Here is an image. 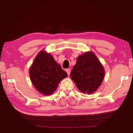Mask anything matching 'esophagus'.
<instances>
[{
	"mask_svg": "<svg viewBox=\"0 0 133 133\" xmlns=\"http://www.w3.org/2000/svg\"><path fill=\"white\" fill-rule=\"evenodd\" d=\"M66 73H67L68 75H69L70 74V69H66Z\"/></svg>",
	"mask_w": 133,
	"mask_h": 133,
	"instance_id": "obj_1",
	"label": "esophagus"
}]
</instances>
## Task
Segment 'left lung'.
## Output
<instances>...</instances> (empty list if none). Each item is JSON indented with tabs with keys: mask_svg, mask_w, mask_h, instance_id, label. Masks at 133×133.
I'll use <instances>...</instances> for the list:
<instances>
[{
	"mask_svg": "<svg viewBox=\"0 0 133 133\" xmlns=\"http://www.w3.org/2000/svg\"><path fill=\"white\" fill-rule=\"evenodd\" d=\"M105 70L92 51H86L77 57L76 63L70 72V78L78 90L88 95L94 93L101 85Z\"/></svg>",
	"mask_w": 133,
	"mask_h": 133,
	"instance_id": "1",
	"label": "left lung"
}]
</instances>
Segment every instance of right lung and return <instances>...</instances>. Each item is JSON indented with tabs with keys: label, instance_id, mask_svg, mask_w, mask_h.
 I'll use <instances>...</instances> for the list:
<instances>
[{
	"label": "right lung",
	"instance_id": "add662e5",
	"mask_svg": "<svg viewBox=\"0 0 133 133\" xmlns=\"http://www.w3.org/2000/svg\"><path fill=\"white\" fill-rule=\"evenodd\" d=\"M29 76L37 90L43 95L49 96L68 75L51 54L42 50L38 53L30 67Z\"/></svg>",
	"mask_w": 133,
	"mask_h": 133
}]
</instances>
